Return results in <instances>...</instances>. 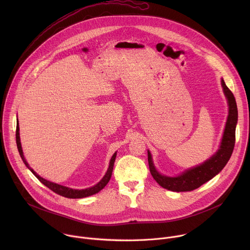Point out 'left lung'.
Segmentation results:
<instances>
[{"instance_id": "1", "label": "left lung", "mask_w": 250, "mask_h": 250, "mask_svg": "<svg viewBox=\"0 0 250 250\" xmlns=\"http://www.w3.org/2000/svg\"><path fill=\"white\" fill-rule=\"evenodd\" d=\"M221 84L224 94L228 100L229 116L225 126L223 138L218 151L208 160L200 165L189 168L177 176H167L159 173L154 166L152 156L149 150L148 165L154 180L163 188L173 192H188L193 191L218 175L229 160L234 144H235V127L237 124V106L233 94L227 87L222 78Z\"/></svg>"}]
</instances>
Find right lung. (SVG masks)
Returning a JSON list of instances; mask_svg holds the SVG:
<instances>
[{
  "mask_svg": "<svg viewBox=\"0 0 250 250\" xmlns=\"http://www.w3.org/2000/svg\"><path fill=\"white\" fill-rule=\"evenodd\" d=\"M16 140H17V146L20 152V155L23 161V163L25 164V166L33 173V175L38 178V179L43 184L45 185L47 188H49L51 191H53L54 193L63 196L65 198H70V199H81V198H85V197H89L92 196L94 194L99 193L102 189L104 188V186L108 184V182L110 181L111 177H112V173H113V169H114V163L116 160V156H117V152L114 153V155L112 156L111 160H110V164H109V168L106 170L104 176L102 178V180L97 183L96 185L87 188V189H82V190H78V189H72L69 188L63 185H59L53 182H50L48 180H45L44 178L41 177L39 174H37V172L33 171V169H31V167L28 165V163L26 162L24 156H23V152H22V148H21V137H20V126H19V121L17 123V132H16Z\"/></svg>",
  "mask_w": 250,
  "mask_h": 250,
  "instance_id": "1",
  "label": "right lung"
}]
</instances>
